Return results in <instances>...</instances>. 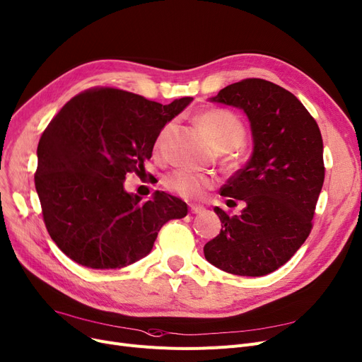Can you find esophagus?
Masks as SVG:
<instances>
[{"mask_svg": "<svg viewBox=\"0 0 362 362\" xmlns=\"http://www.w3.org/2000/svg\"><path fill=\"white\" fill-rule=\"evenodd\" d=\"M204 211H205V208L200 206V205H192V206H190V212H192V214H202Z\"/></svg>", "mask_w": 362, "mask_h": 362, "instance_id": "34e87169", "label": "esophagus"}]
</instances>
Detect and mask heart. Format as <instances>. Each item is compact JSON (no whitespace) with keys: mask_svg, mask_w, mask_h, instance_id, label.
<instances>
[{"mask_svg":"<svg viewBox=\"0 0 362 362\" xmlns=\"http://www.w3.org/2000/svg\"><path fill=\"white\" fill-rule=\"evenodd\" d=\"M197 123L205 129L215 147L226 151L236 147L245 136V126L238 115L224 108H208L196 115ZM172 131V123L165 124L157 134L153 151L154 156H162L169 132ZM169 192L177 193L185 199H199L214 185V180L206 173H199L189 169H177L170 172L163 181Z\"/></svg>","mask_w":362,"mask_h":362,"instance_id":"b5f03b06","label":"heart"}]
</instances>
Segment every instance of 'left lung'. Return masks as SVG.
<instances>
[{
  "label": "left lung",
  "mask_w": 362,
  "mask_h": 362,
  "mask_svg": "<svg viewBox=\"0 0 362 362\" xmlns=\"http://www.w3.org/2000/svg\"><path fill=\"white\" fill-rule=\"evenodd\" d=\"M211 100L247 112L254 153L221 189L227 204L242 200L245 208L239 215L215 208L221 230L204 252L227 273L264 276L310 235L325 177L321 131L291 92L263 78L230 84Z\"/></svg>",
  "instance_id": "1"
}]
</instances>
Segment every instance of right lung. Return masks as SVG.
<instances>
[{
  "mask_svg": "<svg viewBox=\"0 0 362 362\" xmlns=\"http://www.w3.org/2000/svg\"><path fill=\"white\" fill-rule=\"evenodd\" d=\"M193 98L163 105L111 86H96L62 107L38 142L35 189L50 238L90 269H122L146 257L169 220L184 218L181 199L124 192L127 173L146 172L160 129Z\"/></svg>",
  "mask_w": 362,
  "mask_h": 362,
  "instance_id": "add662e5",
  "label": "right lung"
}]
</instances>
